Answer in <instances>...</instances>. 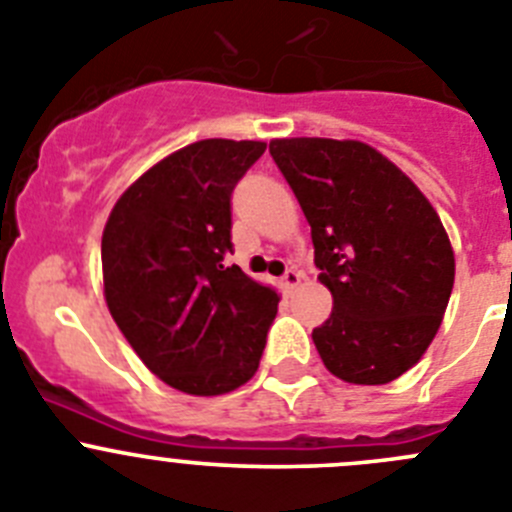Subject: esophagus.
Masks as SVG:
<instances>
[{
    "label": "esophagus",
    "instance_id": "1",
    "mask_svg": "<svg viewBox=\"0 0 512 512\" xmlns=\"http://www.w3.org/2000/svg\"><path fill=\"white\" fill-rule=\"evenodd\" d=\"M299 284H302V274H299L297 269H287V274L281 276V287L287 289V292L297 289Z\"/></svg>",
    "mask_w": 512,
    "mask_h": 512
}]
</instances>
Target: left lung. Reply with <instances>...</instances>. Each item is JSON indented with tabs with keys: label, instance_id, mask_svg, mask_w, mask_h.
<instances>
[{
	"label": "left lung",
	"instance_id": "1",
	"mask_svg": "<svg viewBox=\"0 0 512 512\" xmlns=\"http://www.w3.org/2000/svg\"><path fill=\"white\" fill-rule=\"evenodd\" d=\"M269 152L302 205L332 292V314L312 330L322 363L358 386L396 381L431 345L454 287L437 210L363 142L274 139Z\"/></svg>",
	"mask_w": 512,
	"mask_h": 512
}]
</instances>
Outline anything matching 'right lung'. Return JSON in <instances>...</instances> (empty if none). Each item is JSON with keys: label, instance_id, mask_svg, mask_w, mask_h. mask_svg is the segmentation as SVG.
I'll return each instance as SVG.
<instances>
[{"label": "right lung", "instance_id": "right-lung-1", "mask_svg": "<svg viewBox=\"0 0 512 512\" xmlns=\"http://www.w3.org/2000/svg\"><path fill=\"white\" fill-rule=\"evenodd\" d=\"M264 142L203 139L144 172L101 238L106 304L142 363L190 396L251 381L279 294L225 266L231 195Z\"/></svg>", "mask_w": 512, "mask_h": 512}]
</instances>
